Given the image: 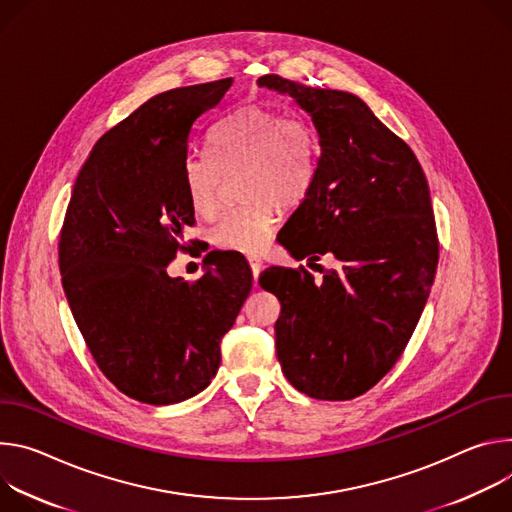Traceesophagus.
Masks as SVG:
<instances>
[{
    "label": "esophagus",
    "mask_w": 512,
    "mask_h": 512,
    "mask_svg": "<svg viewBox=\"0 0 512 512\" xmlns=\"http://www.w3.org/2000/svg\"><path fill=\"white\" fill-rule=\"evenodd\" d=\"M248 264L252 268V276H254V285H258V276L262 272V262L258 258H248Z\"/></svg>",
    "instance_id": "obj_1"
}]
</instances>
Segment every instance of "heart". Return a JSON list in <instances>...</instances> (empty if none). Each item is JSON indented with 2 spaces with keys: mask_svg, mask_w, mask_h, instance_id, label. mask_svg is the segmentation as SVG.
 Returning <instances> with one entry per match:
<instances>
[{
  "mask_svg": "<svg viewBox=\"0 0 512 512\" xmlns=\"http://www.w3.org/2000/svg\"><path fill=\"white\" fill-rule=\"evenodd\" d=\"M213 156L187 158L183 181L191 209L211 217L225 177L240 175L244 199L238 211L221 215L209 230L213 246L246 256L260 254L278 223V205L297 207L315 177L317 146L309 128L264 105H248L223 122L211 140Z\"/></svg>",
  "mask_w": 512,
  "mask_h": 512,
  "instance_id": "1",
  "label": "heart"
}]
</instances>
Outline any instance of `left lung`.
Wrapping results in <instances>:
<instances>
[{"mask_svg": "<svg viewBox=\"0 0 512 512\" xmlns=\"http://www.w3.org/2000/svg\"><path fill=\"white\" fill-rule=\"evenodd\" d=\"M258 87L293 97L319 136L313 185L280 244L301 260H339L321 282L280 266L260 276L280 301L276 358L297 390L350 401L401 358L425 309L439 256L429 185L358 95L278 75Z\"/></svg>", "mask_w": 512, "mask_h": 512, "instance_id": "1", "label": "left lung"}]
</instances>
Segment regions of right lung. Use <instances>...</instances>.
I'll return each mask as SVG.
<instances>
[{"label":"right lung","mask_w":512,"mask_h":512,"mask_svg":"<svg viewBox=\"0 0 512 512\" xmlns=\"http://www.w3.org/2000/svg\"><path fill=\"white\" fill-rule=\"evenodd\" d=\"M232 83L154 95L97 140L73 187L63 289L99 370L140 403L175 405L209 386L221 337L252 289L238 254L193 285L166 272L195 223L183 181L189 146Z\"/></svg>","instance_id":"right-lung-1"}]
</instances>
